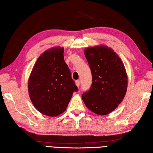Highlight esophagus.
Masks as SVG:
<instances>
[{"label": "esophagus", "mask_w": 153, "mask_h": 153, "mask_svg": "<svg viewBox=\"0 0 153 153\" xmlns=\"http://www.w3.org/2000/svg\"><path fill=\"white\" fill-rule=\"evenodd\" d=\"M79 84H80L79 80H76V86H77V87L79 86Z\"/></svg>", "instance_id": "esophagus-1"}]
</instances>
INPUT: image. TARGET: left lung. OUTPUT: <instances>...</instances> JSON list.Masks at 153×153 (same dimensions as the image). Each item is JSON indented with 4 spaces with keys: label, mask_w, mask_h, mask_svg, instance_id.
I'll use <instances>...</instances> for the list:
<instances>
[{
    "label": "left lung",
    "mask_w": 153,
    "mask_h": 153,
    "mask_svg": "<svg viewBox=\"0 0 153 153\" xmlns=\"http://www.w3.org/2000/svg\"><path fill=\"white\" fill-rule=\"evenodd\" d=\"M84 55L91 69L90 90L82 94L88 109L100 115L112 112L122 102L128 86V76L121 59L104 45L87 48Z\"/></svg>",
    "instance_id": "8db88e82"
}]
</instances>
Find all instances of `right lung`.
<instances>
[{
  "mask_svg": "<svg viewBox=\"0 0 153 153\" xmlns=\"http://www.w3.org/2000/svg\"><path fill=\"white\" fill-rule=\"evenodd\" d=\"M64 48L55 47L38 58L28 80V92L34 107L44 115L63 113L78 89L64 61Z\"/></svg>",
  "mask_w": 153,
  "mask_h": 153,
  "instance_id": "obj_1",
  "label": "right lung"
}]
</instances>
